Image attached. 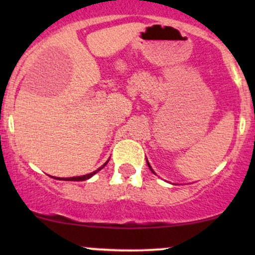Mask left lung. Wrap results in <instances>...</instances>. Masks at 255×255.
<instances>
[{
	"label": "left lung",
	"instance_id": "1",
	"mask_svg": "<svg viewBox=\"0 0 255 255\" xmlns=\"http://www.w3.org/2000/svg\"><path fill=\"white\" fill-rule=\"evenodd\" d=\"M146 162H147V159H146ZM147 165H148V168H150V170H151V171H152V172H153V174H154V171H153V169H152V168H151V165H150V163H148V162H147Z\"/></svg>",
	"mask_w": 255,
	"mask_h": 255
}]
</instances>
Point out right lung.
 I'll return each mask as SVG.
<instances>
[{"mask_svg": "<svg viewBox=\"0 0 255 255\" xmlns=\"http://www.w3.org/2000/svg\"><path fill=\"white\" fill-rule=\"evenodd\" d=\"M109 159H110V158H109ZM109 159H108L107 162H105L104 164L101 166V168H98L97 170H95L93 172H90V174L83 175V176H74V177H56V180H63V181H85V180H89V178L92 177L93 175L97 174V172H98L99 170H102V169H103L104 166L108 164V162H109ZM51 177H52V176H51ZM54 178H55V177H54Z\"/></svg>", "mask_w": 255, "mask_h": 255, "instance_id": "add662e5", "label": "right lung"}]
</instances>
